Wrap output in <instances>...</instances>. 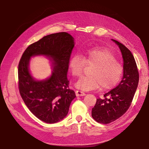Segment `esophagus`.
Masks as SVG:
<instances>
[{
  "label": "esophagus",
  "mask_w": 149,
  "mask_h": 149,
  "mask_svg": "<svg viewBox=\"0 0 149 149\" xmlns=\"http://www.w3.org/2000/svg\"><path fill=\"white\" fill-rule=\"evenodd\" d=\"M75 95H76L77 97H81V96H84L86 94H85L83 91L76 90V91H75Z\"/></svg>",
  "instance_id": "obj_1"
}]
</instances>
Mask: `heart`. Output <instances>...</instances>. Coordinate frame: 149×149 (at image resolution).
<instances>
[{"label":"heart","instance_id":"1","mask_svg":"<svg viewBox=\"0 0 149 149\" xmlns=\"http://www.w3.org/2000/svg\"><path fill=\"white\" fill-rule=\"evenodd\" d=\"M73 56L69 61V68L73 75L79 77L86 65H94L90 75L79 79L75 85L83 91L111 89L118 83L123 74V67L113 54L106 49L93 48L82 56Z\"/></svg>","mask_w":149,"mask_h":149}]
</instances>
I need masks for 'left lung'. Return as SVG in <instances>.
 Listing matches in <instances>:
<instances>
[{
	"label": "left lung",
	"instance_id": "obj_1",
	"mask_svg": "<svg viewBox=\"0 0 149 149\" xmlns=\"http://www.w3.org/2000/svg\"><path fill=\"white\" fill-rule=\"evenodd\" d=\"M118 46L123 61V74L118 86L97 99L91 116L97 122L107 124L119 118L127 111L133 99L139 82V73L131 52L122 43L111 39Z\"/></svg>",
	"mask_w": 149,
	"mask_h": 149
}]
</instances>
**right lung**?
Masks as SVG:
<instances>
[{"label": "right lung", "instance_id": "obj_1", "mask_svg": "<svg viewBox=\"0 0 149 149\" xmlns=\"http://www.w3.org/2000/svg\"><path fill=\"white\" fill-rule=\"evenodd\" d=\"M75 45L74 38L65 33L51 34L31 44L25 50L18 65V87L24 103L42 121L54 123L67 115L72 101L76 96L68 88V63ZM43 55L52 63V75L38 80L29 69L30 58Z\"/></svg>", "mask_w": 149, "mask_h": 149}]
</instances>
